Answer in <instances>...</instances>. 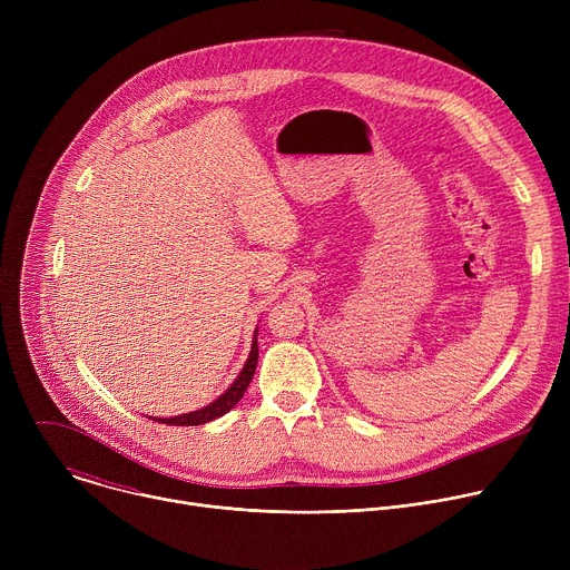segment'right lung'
<instances>
[{
  "label": "right lung",
  "instance_id": "add662e5",
  "mask_svg": "<svg viewBox=\"0 0 570 570\" xmlns=\"http://www.w3.org/2000/svg\"><path fill=\"white\" fill-rule=\"evenodd\" d=\"M257 334H259V330H255V338H253V347H250V356H248L246 365H243L238 376L232 381V385L218 399H214L212 403H207V405H203V409L191 411V413H183V415H176V417H150V420H155L159 424H169V426H200V424H207V422L229 413L234 405L240 401L243 392L248 390V385H250V381L255 376L257 358H259Z\"/></svg>",
  "mask_w": 570,
  "mask_h": 570
}]
</instances>
